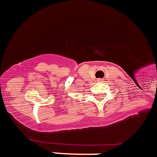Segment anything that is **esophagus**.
<instances>
[{
	"label": "esophagus",
	"instance_id": "1",
	"mask_svg": "<svg viewBox=\"0 0 157 157\" xmlns=\"http://www.w3.org/2000/svg\"><path fill=\"white\" fill-rule=\"evenodd\" d=\"M101 81H102V79H98V80H97V82H101Z\"/></svg>",
	"mask_w": 157,
	"mask_h": 157
}]
</instances>
